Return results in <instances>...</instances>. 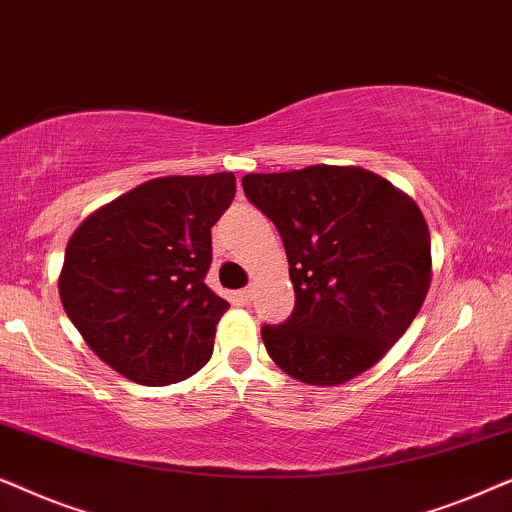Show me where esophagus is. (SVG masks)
I'll use <instances>...</instances> for the list:
<instances>
[{
	"label": "esophagus",
	"mask_w": 512,
	"mask_h": 512,
	"mask_svg": "<svg viewBox=\"0 0 512 512\" xmlns=\"http://www.w3.org/2000/svg\"><path fill=\"white\" fill-rule=\"evenodd\" d=\"M237 298H240V303L249 305L251 298H254V289H251V286H247V289H240L237 291Z\"/></svg>",
	"instance_id": "1"
}]
</instances>
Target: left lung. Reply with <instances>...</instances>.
<instances>
[{"instance_id":"obj_1","label":"left lung","mask_w":512,"mask_h":512,"mask_svg":"<svg viewBox=\"0 0 512 512\" xmlns=\"http://www.w3.org/2000/svg\"><path fill=\"white\" fill-rule=\"evenodd\" d=\"M242 186L282 235L296 291L291 317L261 328L270 359L317 387L373 368L431 286V235L417 202L352 165L244 174Z\"/></svg>"}]
</instances>
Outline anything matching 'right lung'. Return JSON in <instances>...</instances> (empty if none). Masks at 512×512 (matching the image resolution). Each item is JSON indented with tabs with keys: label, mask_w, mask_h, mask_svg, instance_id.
<instances>
[{
	"label": "right lung",
	"mask_w": 512,
	"mask_h": 512,
	"mask_svg": "<svg viewBox=\"0 0 512 512\" xmlns=\"http://www.w3.org/2000/svg\"><path fill=\"white\" fill-rule=\"evenodd\" d=\"M233 198V172L151 179L95 209L69 237L62 307L116 373L163 387L212 359L230 305L205 275L212 226Z\"/></svg>",
	"instance_id": "1"
}]
</instances>
